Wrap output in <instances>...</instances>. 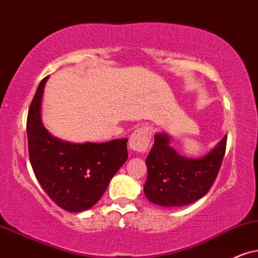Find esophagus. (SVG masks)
<instances>
[{
    "label": "esophagus",
    "mask_w": 258,
    "mask_h": 258,
    "mask_svg": "<svg viewBox=\"0 0 258 258\" xmlns=\"http://www.w3.org/2000/svg\"><path fill=\"white\" fill-rule=\"evenodd\" d=\"M151 140V130L148 126H142L137 128L130 137L128 145L136 152H146Z\"/></svg>",
    "instance_id": "obj_1"
}]
</instances>
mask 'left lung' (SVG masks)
Returning a JSON list of instances; mask_svg holds the SVG:
<instances>
[{
	"mask_svg": "<svg viewBox=\"0 0 258 258\" xmlns=\"http://www.w3.org/2000/svg\"><path fill=\"white\" fill-rule=\"evenodd\" d=\"M226 140L225 136L205 157L191 159L178 155L169 145L167 135H156L155 144L146 157V198L159 206L176 207L193 204L205 197L220 170Z\"/></svg>",
	"mask_w": 258,
	"mask_h": 258,
	"instance_id": "8db88e82",
	"label": "left lung"
}]
</instances>
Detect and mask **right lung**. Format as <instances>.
I'll use <instances>...</instances> for the list:
<instances>
[{"label":"right lung","instance_id":"obj_1","mask_svg":"<svg viewBox=\"0 0 258 258\" xmlns=\"http://www.w3.org/2000/svg\"><path fill=\"white\" fill-rule=\"evenodd\" d=\"M41 81L27 115L28 155L35 177L52 201L69 212L93 207L127 161V138L71 144L52 137L41 122Z\"/></svg>","mask_w":258,"mask_h":258}]
</instances>
